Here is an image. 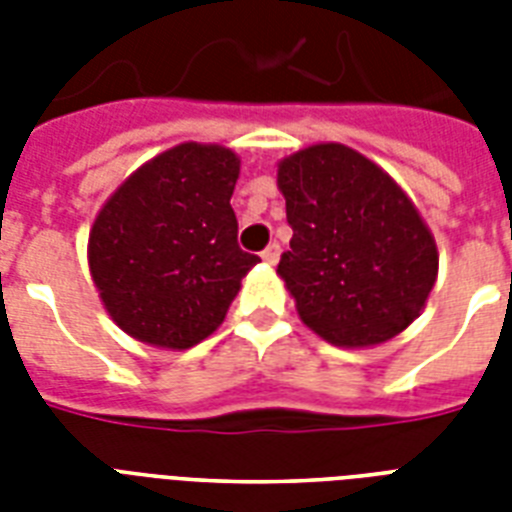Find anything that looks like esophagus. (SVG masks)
<instances>
[{
	"label": "esophagus",
	"instance_id": "34e87169",
	"mask_svg": "<svg viewBox=\"0 0 512 512\" xmlns=\"http://www.w3.org/2000/svg\"><path fill=\"white\" fill-rule=\"evenodd\" d=\"M279 255H281V247L279 244H268V247L263 249V252H260V257H263L265 263L268 265H276L279 263Z\"/></svg>",
	"mask_w": 512,
	"mask_h": 512
}]
</instances>
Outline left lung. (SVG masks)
<instances>
[{"instance_id":"8db88e82","label":"left lung","mask_w":512,"mask_h":512,"mask_svg":"<svg viewBox=\"0 0 512 512\" xmlns=\"http://www.w3.org/2000/svg\"><path fill=\"white\" fill-rule=\"evenodd\" d=\"M279 188L292 241L276 271L300 319L345 348L404 332L438 271L436 241L406 193L340 143L284 159Z\"/></svg>"}]
</instances>
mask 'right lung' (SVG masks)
<instances>
[{"mask_svg": "<svg viewBox=\"0 0 512 512\" xmlns=\"http://www.w3.org/2000/svg\"><path fill=\"white\" fill-rule=\"evenodd\" d=\"M239 159L183 143L143 164L100 209L90 273L111 319L159 348H191L223 324L260 257L239 247Z\"/></svg>", "mask_w": 512, "mask_h": 512, "instance_id": "obj_1", "label": "right lung"}]
</instances>
